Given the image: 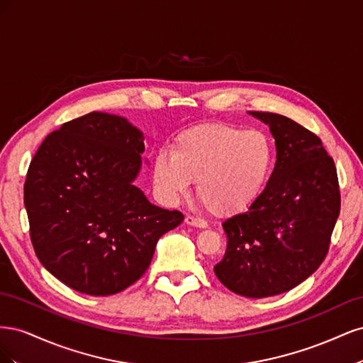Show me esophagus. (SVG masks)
Masks as SVG:
<instances>
[{
  "mask_svg": "<svg viewBox=\"0 0 363 363\" xmlns=\"http://www.w3.org/2000/svg\"><path fill=\"white\" fill-rule=\"evenodd\" d=\"M184 223L188 225H192V227H199V228H207V223L204 221V219L201 218H196V216H191L188 215L184 218Z\"/></svg>",
  "mask_w": 363,
  "mask_h": 363,
  "instance_id": "34e87169",
  "label": "esophagus"
}]
</instances>
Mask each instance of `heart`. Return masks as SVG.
<instances>
[{
	"instance_id": "1",
	"label": "heart",
	"mask_w": 363,
	"mask_h": 363,
	"mask_svg": "<svg viewBox=\"0 0 363 363\" xmlns=\"http://www.w3.org/2000/svg\"><path fill=\"white\" fill-rule=\"evenodd\" d=\"M274 150L259 130L211 123L182 131L171 152L152 162V182L163 200L177 203L196 180V195L215 215L238 213L265 188Z\"/></svg>"
}]
</instances>
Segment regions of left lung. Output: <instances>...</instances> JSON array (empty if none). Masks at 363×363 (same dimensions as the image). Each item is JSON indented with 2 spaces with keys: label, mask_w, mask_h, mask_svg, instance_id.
I'll list each match as a JSON object with an SVG mask.
<instances>
[{
  "label": "left lung",
  "mask_w": 363,
  "mask_h": 363,
  "mask_svg": "<svg viewBox=\"0 0 363 363\" xmlns=\"http://www.w3.org/2000/svg\"><path fill=\"white\" fill-rule=\"evenodd\" d=\"M269 127L277 162L245 212L225 219L227 248L213 271L232 292L265 298L298 286L320 268L340 211L333 159L295 121L248 112Z\"/></svg>",
  "instance_id": "8db88e82"
}]
</instances>
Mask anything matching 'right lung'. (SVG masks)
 <instances>
[{
    "mask_svg": "<svg viewBox=\"0 0 363 363\" xmlns=\"http://www.w3.org/2000/svg\"><path fill=\"white\" fill-rule=\"evenodd\" d=\"M144 133L123 116L92 112L45 138L24 184L30 238L40 263L82 294H118L148 269L157 240L182 224L135 180Z\"/></svg>",
    "mask_w": 363,
    "mask_h": 363,
    "instance_id": "1",
    "label": "right lung"
}]
</instances>
